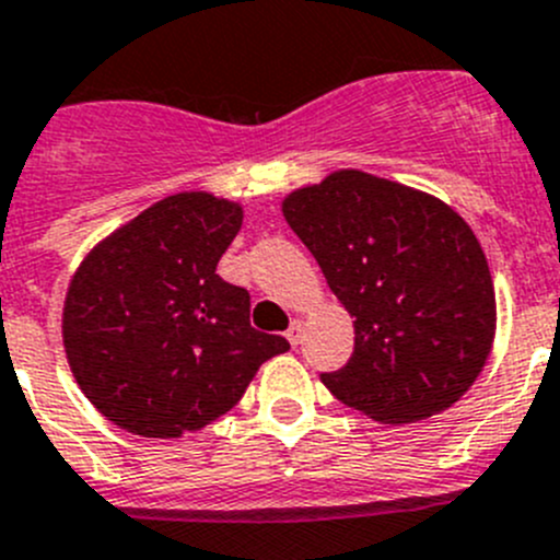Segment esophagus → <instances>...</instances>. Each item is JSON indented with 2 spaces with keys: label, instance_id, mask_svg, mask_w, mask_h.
Segmentation results:
<instances>
[{
  "label": "esophagus",
  "instance_id": "esophagus-1",
  "mask_svg": "<svg viewBox=\"0 0 560 560\" xmlns=\"http://www.w3.org/2000/svg\"><path fill=\"white\" fill-rule=\"evenodd\" d=\"M285 338H289V341L294 343V347L302 341V322L300 319L291 322V327H289V330H285Z\"/></svg>",
  "mask_w": 560,
  "mask_h": 560
}]
</instances>
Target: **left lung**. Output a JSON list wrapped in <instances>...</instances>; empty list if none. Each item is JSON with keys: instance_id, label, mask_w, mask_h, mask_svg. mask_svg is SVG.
I'll use <instances>...</instances> for the list:
<instances>
[{"instance_id": "left-lung-1", "label": "left lung", "mask_w": 560, "mask_h": 560, "mask_svg": "<svg viewBox=\"0 0 560 560\" xmlns=\"http://www.w3.org/2000/svg\"><path fill=\"white\" fill-rule=\"evenodd\" d=\"M283 217L355 316V350L322 383L374 422L408 424L458 402L497 330L494 283L450 205L343 168L285 197Z\"/></svg>"}]
</instances>
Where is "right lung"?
<instances>
[{"mask_svg": "<svg viewBox=\"0 0 560 560\" xmlns=\"http://www.w3.org/2000/svg\"><path fill=\"white\" fill-rule=\"evenodd\" d=\"M241 208L174 194L107 235L82 260L63 305L77 386L113 424L179 439L228 413L258 366L289 350L249 325V291L217 264Z\"/></svg>", "mask_w": 560, "mask_h": 560, "instance_id": "add662e5", "label": "right lung"}]
</instances>
